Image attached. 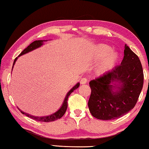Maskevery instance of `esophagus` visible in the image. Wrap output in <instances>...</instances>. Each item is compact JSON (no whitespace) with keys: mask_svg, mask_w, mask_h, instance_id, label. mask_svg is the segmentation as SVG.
<instances>
[{"mask_svg":"<svg viewBox=\"0 0 149 149\" xmlns=\"http://www.w3.org/2000/svg\"><path fill=\"white\" fill-rule=\"evenodd\" d=\"M87 79L86 78H82L81 79V84H85V83H87Z\"/></svg>","mask_w":149,"mask_h":149,"instance_id":"obj_1","label":"esophagus"}]
</instances>
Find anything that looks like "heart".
<instances>
[{
	"label": "heart",
	"instance_id": "b5f03b06",
	"mask_svg": "<svg viewBox=\"0 0 149 149\" xmlns=\"http://www.w3.org/2000/svg\"><path fill=\"white\" fill-rule=\"evenodd\" d=\"M111 47L105 44H99L95 46L92 52V58L95 62L100 61L96 68L98 75L104 74L111 70L119 60L118 53L112 52Z\"/></svg>",
	"mask_w": 149,
	"mask_h": 149
}]
</instances>
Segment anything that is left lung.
Here are the masks:
<instances>
[{
  "instance_id": "left-lung-1",
  "label": "left lung",
  "mask_w": 149,
  "mask_h": 149,
  "mask_svg": "<svg viewBox=\"0 0 149 149\" xmlns=\"http://www.w3.org/2000/svg\"><path fill=\"white\" fill-rule=\"evenodd\" d=\"M143 82L139 58L125 45L121 65L89 82L91 114L100 120L115 119L125 115L135 107Z\"/></svg>"
}]
</instances>
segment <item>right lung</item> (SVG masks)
Segmentation results:
<instances>
[{
    "label": "right lung",
    "mask_w": 149,
    "mask_h": 149,
    "mask_svg": "<svg viewBox=\"0 0 149 149\" xmlns=\"http://www.w3.org/2000/svg\"><path fill=\"white\" fill-rule=\"evenodd\" d=\"M45 41H47V40H35V41L32 42V43L30 45H28L27 47H26L25 49H24L23 52H22L21 54L19 55V56H18V57L23 56V55L26 54H28V53L32 52V51L36 49H37L38 47H41L42 45L44 44V42H45ZM18 57H17V58L15 59V60H14L13 67H12V70H13V66L15 64V62L17 60ZM79 85H80V83H77V84L75 85L72 88L68 91V93H67V94L66 95V97H65V98L64 100V102H63V103H62V106H61V107L58 110V111L56 112V113H53V114H52V115H49L48 116H42V117H38V116H33V115H30V114H28V113H24V111H21V110H20L19 108H18V109L19 110L20 112H21V113L23 114V115H25L27 116V117L31 118V119H34V120H36V121H41V122L54 121L57 119H60V118L64 115L65 113H66L67 107H68V102H67V100H68V96L71 94V93L74 91V90H75V89H77V88H78V87H79Z\"/></svg>",
    "instance_id": "obj_1"
}]
</instances>
